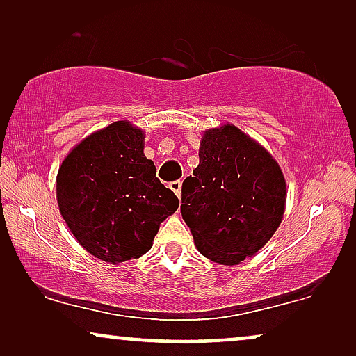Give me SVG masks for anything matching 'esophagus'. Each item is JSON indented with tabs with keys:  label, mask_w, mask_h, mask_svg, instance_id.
<instances>
[{
	"label": "esophagus",
	"mask_w": 356,
	"mask_h": 356,
	"mask_svg": "<svg viewBox=\"0 0 356 356\" xmlns=\"http://www.w3.org/2000/svg\"><path fill=\"white\" fill-rule=\"evenodd\" d=\"M168 188L172 189V191L177 194V197L179 199V196H181V181H179V179H177V181H172L168 184Z\"/></svg>",
	"instance_id": "obj_1"
}]
</instances>
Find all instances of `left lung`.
<instances>
[{
	"label": "left lung",
	"instance_id": "obj_1",
	"mask_svg": "<svg viewBox=\"0 0 356 356\" xmlns=\"http://www.w3.org/2000/svg\"><path fill=\"white\" fill-rule=\"evenodd\" d=\"M286 183L277 160L235 124L204 131L199 165L181 188V216L207 259L236 266L282 223Z\"/></svg>",
	"mask_w": 356,
	"mask_h": 356
}]
</instances>
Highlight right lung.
I'll return each mask as SVG.
<instances>
[{"instance_id": "obj_1", "label": "right lung", "mask_w": 356, "mask_h": 356, "mask_svg": "<svg viewBox=\"0 0 356 356\" xmlns=\"http://www.w3.org/2000/svg\"><path fill=\"white\" fill-rule=\"evenodd\" d=\"M144 139L131 121H115L72 147L56 175L67 228L87 252L110 264L145 254L160 223L178 209V197L144 155Z\"/></svg>"}]
</instances>
